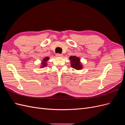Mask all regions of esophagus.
I'll return each mask as SVG.
<instances>
[{
    "mask_svg": "<svg viewBox=\"0 0 125 125\" xmlns=\"http://www.w3.org/2000/svg\"><path fill=\"white\" fill-rule=\"evenodd\" d=\"M57 57H62L63 55L61 54H57L56 55Z\"/></svg>",
    "mask_w": 125,
    "mask_h": 125,
    "instance_id": "esophagus-1",
    "label": "esophagus"
}]
</instances>
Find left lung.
<instances>
[{"mask_svg": "<svg viewBox=\"0 0 125 125\" xmlns=\"http://www.w3.org/2000/svg\"><path fill=\"white\" fill-rule=\"evenodd\" d=\"M71 62V66L73 68L77 70L82 69V65L80 62V59L75 56H71L69 57Z\"/></svg>", "mask_w": 125, "mask_h": 125, "instance_id": "left-lung-1", "label": "left lung"}]
</instances>
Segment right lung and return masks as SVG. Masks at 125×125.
<instances>
[{
  "label": "right lung",
  "mask_w": 125,
  "mask_h": 125,
  "mask_svg": "<svg viewBox=\"0 0 125 125\" xmlns=\"http://www.w3.org/2000/svg\"><path fill=\"white\" fill-rule=\"evenodd\" d=\"M49 57H45V58L43 59V60H42V62H41L42 65H41V68H44V67H45L46 66H47V62L48 60H49Z\"/></svg>",
  "instance_id": "1"
}]
</instances>
